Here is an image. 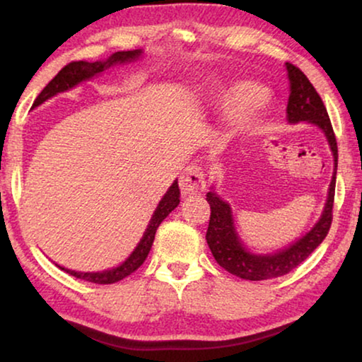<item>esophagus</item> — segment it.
Listing matches in <instances>:
<instances>
[{
  "mask_svg": "<svg viewBox=\"0 0 362 362\" xmlns=\"http://www.w3.org/2000/svg\"><path fill=\"white\" fill-rule=\"evenodd\" d=\"M180 187L185 194H199L206 187V175L201 166L189 165L182 171Z\"/></svg>",
  "mask_w": 362,
  "mask_h": 362,
  "instance_id": "34e87169",
  "label": "esophagus"
}]
</instances>
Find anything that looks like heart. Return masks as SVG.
I'll list each match as a JSON object with an SVG mask.
<instances>
[{
	"mask_svg": "<svg viewBox=\"0 0 362 362\" xmlns=\"http://www.w3.org/2000/svg\"><path fill=\"white\" fill-rule=\"evenodd\" d=\"M265 105V93L259 86L249 82L234 83L222 92L219 107L226 112L234 113V122L245 127Z\"/></svg>",
	"mask_w": 362,
	"mask_h": 362,
	"instance_id": "heart-1",
	"label": "heart"
}]
</instances>
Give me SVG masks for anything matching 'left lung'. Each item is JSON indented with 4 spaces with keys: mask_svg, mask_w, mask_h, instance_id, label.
Wrapping results in <instances>:
<instances>
[{
    "mask_svg": "<svg viewBox=\"0 0 362 362\" xmlns=\"http://www.w3.org/2000/svg\"><path fill=\"white\" fill-rule=\"evenodd\" d=\"M285 66L290 78L286 118H288L290 123L306 122L318 127L329 143L334 158V170H338V145H336V136L323 100H321L318 92L315 90V87L311 86L308 77L298 67H295L290 62H286ZM334 187L336 171L333 173V180H331L323 214L313 226V229L306 232L301 239L285 247V249L264 255L252 254L245 249L235 230L230 206L226 201H222L214 191H209L206 194V201L211 206V219L206 232V240L216 262L229 274L244 280L259 281L286 275L288 272L296 269L301 262L308 259L311 252L328 235L331 221H333Z\"/></svg>",
    "mask_w": 362,
    "mask_h": 362,
    "instance_id": "left-lung-1",
    "label": "left lung"
}]
</instances>
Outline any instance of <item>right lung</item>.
Segmentation results:
<instances>
[{
    "instance_id": "1",
    "label": "right lung",
    "mask_w": 362,
    "mask_h": 362,
    "mask_svg": "<svg viewBox=\"0 0 362 362\" xmlns=\"http://www.w3.org/2000/svg\"><path fill=\"white\" fill-rule=\"evenodd\" d=\"M140 56H141L140 49H135V51H120V52L112 54V56L105 59V61H97V62L76 61V62L67 64V66L62 67L57 76L42 88V92L39 93L36 100H34L33 107L41 105V103L47 100V98L57 95V93L61 92H66L69 88L76 87L77 83L87 81V78L98 76V74L107 71V69H110L112 66L136 61ZM177 204H180V187H177V181H175L170 186V189L166 191V194L163 196V199L160 201V204H158L156 211L153 212V217L150 224L146 227L145 234L141 237L140 244H138L136 249L132 252V255L128 257L122 265L115 267V269L103 270V272H76V270L64 269V267H59V269L67 272L69 275L76 276V279L92 281V284H98V285H108V284H115V281L123 280L125 276L132 275L133 272H135L138 267H141L143 262L146 260V257L150 254V249L153 245V240H155L156 229L160 227L161 222L166 219V216L170 214L173 209H176Z\"/></svg>"
}]
</instances>
